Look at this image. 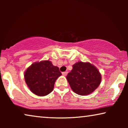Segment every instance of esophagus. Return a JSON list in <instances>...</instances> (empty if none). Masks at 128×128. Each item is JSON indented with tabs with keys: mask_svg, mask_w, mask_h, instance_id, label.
Listing matches in <instances>:
<instances>
[{
	"mask_svg": "<svg viewBox=\"0 0 128 128\" xmlns=\"http://www.w3.org/2000/svg\"><path fill=\"white\" fill-rule=\"evenodd\" d=\"M68 72H62V74L64 75V76H66L68 74Z\"/></svg>",
	"mask_w": 128,
	"mask_h": 128,
	"instance_id": "obj_1",
	"label": "esophagus"
}]
</instances>
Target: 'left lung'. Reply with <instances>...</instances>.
<instances>
[{"label": "left lung", "instance_id": "obj_1", "mask_svg": "<svg viewBox=\"0 0 128 128\" xmlns=\"http://www.w3.org/2000/svg\"><path fill=\"white\" fill-rule=\"evenodd\" d=\"M72 90L80 96L88 95L94 92L101 81L97 68L89 62H78L66 76Z\"/></svg>", "mask_w": 128, "mask_h": 128}]
</instances>
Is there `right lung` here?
Here are the masks:
<instances>
[{"label": "right lung", "mask_w": 128, "mask_h": 128, "mask_svg": "<svg viewBox=\"0 0 128 128\" xmlns=\"http://www.w3.org/2000/svg\"><path fill=\"white\" fill-rule=\"evenodd\" d=\"M62 75L58 66L50 60L35 62L24 73V79L30 91L38 96L48 95L53 90L56 80Z\"/></svg>", "instance_id": "1"}]
</instances>
